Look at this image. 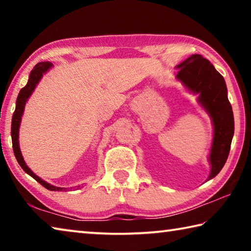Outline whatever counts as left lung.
<instances>
[{"label":"left lung","mask_w":251,"mask_h":251,"mask_svg":"<svg viewBox=\"0 0 251 251\" xmlns=\"http://www.w3.org/2000/svg\"><path fill=\"white\" fill-rule=\"evenodd\" d=\"M176 79L187 91L197 95V101L209 115L214 135L208 160L210 173L207 180L217 176L228 158L235 131L231 105L227 96L226 82L214 65L201 55L194 54L176 66Z\"/></svg>","instance_id":"left-lung-1"}]
</instances>
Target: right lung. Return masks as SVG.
<instances>
[{
  "label": "right lung",
  "instance_id": "right-lung-1",
  "mask_svg": "<svg viewBox=\"0 0 251 251\" xmlns=\"http://www.w3.org/2000/svg\"><path fill=\"white\" fill-rule=\"evenodd\" d=\"M53 64L50 62H41L37 63V64L34 66V69L31 71V74L28 76V80L27 84L20 91L18 99H16V106H15V110L13 113V117H12V126H11V136H12V144H13V151H14V155L15 158L18 160V163L20 164V166L22 167L23 171L28 174L29 176L33 177L36 181H39L42 186H44L46 189L52 190V192H62V190H66L67 188H64V187H56L54 185L49 184L48 181H45L40 178L37 175H35L31 169L28 168V166L25 163V160L22 156V152H21L20 150V142H19V131H20V125H21V121H22V116L24 113V108L25 105H26V101L28 100L29 97L33 94L34 90L37 86V84L40 83V80L43 77V75L48 73V72L52 69ZM79 186H77L78 188Z\"/></svg>",
  "mask_w": 251,
  "mask_h": 251
}]
</instances>
